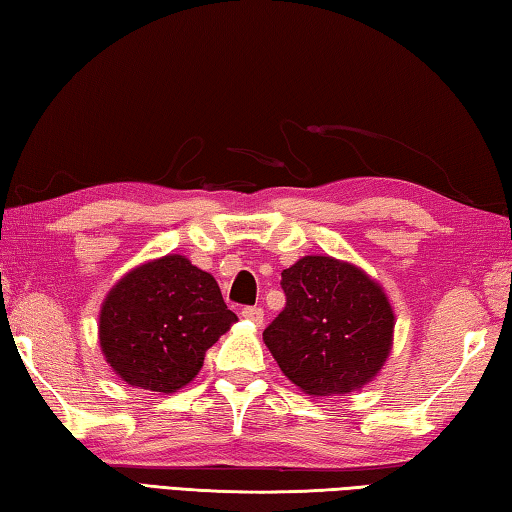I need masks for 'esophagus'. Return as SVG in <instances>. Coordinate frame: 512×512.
Returning a JSON list of instances; mask_svg holds the SVG:
<instances>
[{
  "mask_svg": "<svg viewBox=\"0 0 512 512\" xmlns=\"http://www.w3.org/2000/svg\"><path fill=\"white\" fill-rule=\"evenodd\" d=\"M242 317H245V320H249V322H254V324L261 326L265 313H263V308H258V306H247L245 311H242Z\"/></svg>",
  "mask_w": 512,
  "mask_h": 512,
  "instance_id": "1",
  "label": "esophagus"
}]
</instances>
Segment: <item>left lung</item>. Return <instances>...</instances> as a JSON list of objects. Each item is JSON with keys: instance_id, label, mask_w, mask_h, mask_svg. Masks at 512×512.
<instances>
[{"instance_id": "obj_1", "label": "left lung", "mask_w": 512, "mask_h": 512, "mask_svg": "<svg viewBox=\"0 0 512 512\" xmlns=\"http://www.w3.org/2000/svg\"><path fill=\"white\" fill-rule=\"evenodd\" d=\"M286 308L263 331L281 372L306 395H349L381 372L395 311L360 267L304 256L281 272Z\"/></svg>"}]
</instances>
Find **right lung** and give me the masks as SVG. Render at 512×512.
<instances>
[{
  "mask_svg": "<svg viewBox=\"0 0 512 512\" xmlns=\"http://www.w3.org/2000/svg\"><path fill=\"white\" fill-rule=\"evenodd\" d=\"M238 317L211 274L170 254L124 274L99 313V347L113 372L133 388L181 390L206 351Z\"/></svg>",
  "mask_w": 512,
  "mask_h": 512,
  "instance_id": "1",
  "label": "right lung"
}]
</instances>
